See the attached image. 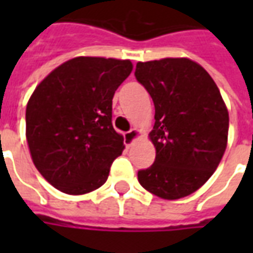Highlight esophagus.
Instances as JSON below:
<instances>
[{"label":"esophagus","mask_w":253,"mask_h":253,"mask_svg":"<svg viewBox=\"0 0 253 253\" xmlns=\"http://www.w3.org/2000/svg\"><path fill=\"white\" fill-rule=\"evenodd\" d=\"M139 137V131H138L137 128H131L130 131H127L125 134V145L126 146H131L132 143L135 142Z\"/></svg>","instance_id":"1"}]
</instances>
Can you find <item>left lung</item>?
<instances>
[{"instance_id":"left-lung-1","label":"left lung","mask_w":253,"mask_h":253,"mask_svg":"<svg viewBox=\"0 0 253 253\" xmlns=\"http://www.w3.org/2000/svg\"><path fill=\"white\" fill-rule=\"evenodd\" d=\"M135 78L154 103L149 137L156 160L139 184L163 199L195 192L217 169L228 143L229 114L210 74L188 58L138 62Z\"/></svg>"}]
</instances>
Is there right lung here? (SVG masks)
Wrapping results in <instances>:
<instances>
[{
    "mask_svg": "<svg viewBox=\"0 0 253 253\" xmlns=\"http://www.w3.org/2000/svg\"><path fill=\"white\" fill-rule=\"evenodd\" d=\"M132 70L128 59L77 57L54 69L31 96L25 135L36 169L57 190L83 195L108 179L123 137L112 97Z\"/></svg>",
    "mask_w": 253,
    "mask_h": 253,
    "instance_id": "obj_1",
    "label": "right lung"
}]
</instances>
